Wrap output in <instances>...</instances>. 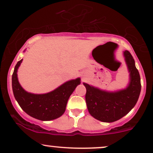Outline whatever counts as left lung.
Returning a JSON list of instances; mask_svg holds the SVG:
<instances>
[{
  "instance_id": "1",
  "label": "left lung",
  "mask_w": 153,
  "mask_h": 153,
  "mask_svg": "<svg viewBox=\"0 0 153 153\" xmlns=\"http://www.w3.org/2000/svg\"><path fill=\"white\" fill-rule=\"evenodd\" d=\"M124 56L130 79L125 89L108 92L84 83L87 89L85 100L89 114L104 123H113L126 115L136 105L140 94V76L133 57L128 51H124Z\"/></svg>"
}]
</instances>
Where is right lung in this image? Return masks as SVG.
Instances as JSON below:
<instances>
[{"instance_id": "obj_1", "label": "right lung", "mask_w": 153, "mask_h": 153, "mask_svg": "<svg viewBox=\"0 0 153 153\" xmlns=\"http://www.w3.org/2000/svg\"><path fill=\"white\" fill-rule=\"evenodd\" d=\"M22 60L16 64L12 75L13 92L20 107L28 115L42 121H49L62 116L69 97L80 84V78L68 81L47 94L28 93L21 87L17 77V70Z\"/></svg>"}]
</instances>
